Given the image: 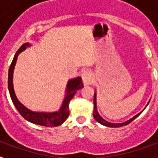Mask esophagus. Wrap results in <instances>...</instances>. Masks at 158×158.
Returning a JSON list of instances; mask_svg holds the SVG:
<instances>
[{
  "instance_id": "34e87169",
  "label": "esophagus",
  "mask_w": 158,
  "mask_h": 158,
  "mask_svg": "<svg viewBox=\"0 0 158 158\" xmlns=\"http://www.w3.org/2000/svg\"><path fill=\"white\" fill-rule=\"evenodd\" d=\"M81 79L83 81L84 85H87L91 82L92 81V75L91 72L88 71H85L81 73Z\"/></svg>"
}]
</instances>
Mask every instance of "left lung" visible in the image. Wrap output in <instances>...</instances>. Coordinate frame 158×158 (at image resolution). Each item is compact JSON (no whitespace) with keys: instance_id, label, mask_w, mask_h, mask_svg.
I'll return each instance as SVG.
<instances>
[{"instance_id":"left-lung-1","label":"left lung","mask_w":158,"mask_h":158,"mask_svg":"<svg viewBox=\"0 0 158 158\" xmlns=\"http://www.w3.org/2000/svg\"><path fill=\"white\" fill-rule=\"evenodd\" d=\"M150 102V101H149ZM149 102H148V103H149ZM148 103L147 104V106L148 105ZM93 104H94V109H93V117H94V118L96 119L97 121L98 122V123H100L101 125H105V126H108V127H121V126H124V125H129L131 122H132L133 120H134L135 118H136V117H138V116L140 115V114L142 113V111L140 113H139V114H137L136 115H135L133 118H130L129 120H127V121L125 122H123V123H118V124H116V123H110V122H108L106 121L104 118H103L101 116L99 115V114H98V109H97V99H96V93H94V98H93Z\"/></svg>"}]
</instances>
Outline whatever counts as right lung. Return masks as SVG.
I'll list each match as a JSON object with an SVG mask.
<instances>
[{
	"mask_svg": "<svg viewBox=\"0 0 158 158\" xmlns=\"http://www.w3.org/2000/svg\"><path fill=\"white\" fill-rule=\"evenodd\" d=\"M30 46L28 43L23 44L21 46L20 49H18L14 58L12 60L9 71H8V90L11 96V101L18 109L21 115L23 116L27 121L36 124V125H43V126H47V127H54V126H59L63 124L65 121V119L68 118L70 111H69V103L72 99V98L77 93V91L80 90L81 88L83 87V84L81 81V78L77 77L74 79L68 81V83L66 85V89H65V96L63 100V103L61 107L60 108L58 111L52 113H45V112H34L30 109L26 108L25 106L19 102L18 98L16 96L13 88V71H14L16 62L18 60V55L27 47Z\"/></svg>",
	"mask_w": 158,
	"mask_h": 158,
	"instance_id": "right-lung-1",
	"label": "right lung"
}]
</instances>
